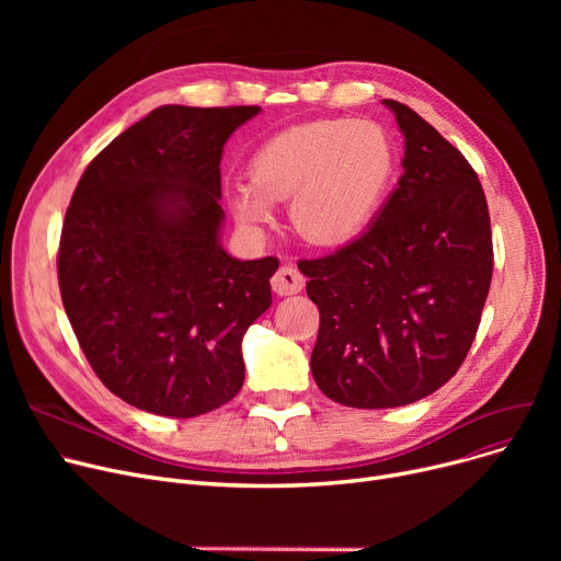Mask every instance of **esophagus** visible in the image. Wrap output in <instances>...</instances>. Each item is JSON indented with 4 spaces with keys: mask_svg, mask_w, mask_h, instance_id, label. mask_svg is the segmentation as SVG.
<instances>
[{
    "mask_svg": "<svg viewBox=\"0 0 561 561\" xmlns=\"http://www.w3.org/2000/svg\"><path fill=\"white\" fill-rule=\"evenodd\" d=\"M271 284L277 296H296V293L305 288V277L296 265H282V268L273 275Z\"/></svg>",
    "mask_w": 561,
    "mask_h": 561,
    "instance_id": "obj_1",
    "label": "esophagus"
}]
</instances>
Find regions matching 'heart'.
Here are the masks:
<instances>
[{"label":"heart","mask_w":561,"mask_h":561,"mask_svg":"<svg viewBox=\"0 0 561 561\" xmlns=\"http://www.w3.org/2000/svg\"><path fill=\"white\" fill-rule=\"evenodd\" d=\"M391 136L373 121H313L265 140L250 161V182L231 184L233 220L256 231L288 199L290 225L318 248L343 245L368 227L396 174Z\"/></svg>","instance_id":"1"}]
</instances>
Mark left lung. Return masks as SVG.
Returning a JSON list of instances; mask_svg holds the SVG:
<instances>
[{
	"label": "left lung",
	"instance_id": "8db88e82",
	"mask_svg": "<svg viewBox=\"0 0 561 561\" xmlns=\"http://www.w3.org/2000/svg\"><path fill=\"white\" fill-rule=\"evenodd\" d=\"M381 102L404 136L398 188L362 239L298 263L320 311L316 385L357 409L404 407L446 385L473 345L493 271L476 170L416 111Z\"/></svg>",
	"mask_w": 561,
	"mask_h": 561
}]
</instances>
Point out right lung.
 I'll use <instances>...</instances> for the list:
<instances>
[{"mask_svg": "<svg viewBox=\"0 0 561 561\" xmlns=\"http://www.w3.org/2000/svg\"><path fill=\"white\" fill-rule=\"evenodd\" d=\"M259 106L165 104L91 161L70 199L58 286L102 385L168 419L241 391L243 336L271 307L279 261L220 243V159Z\"/></svg>", "mask_w": 561, "mask_h": 561, "instance_id": "obj_1", "label": "right lung"}]
</instances>
